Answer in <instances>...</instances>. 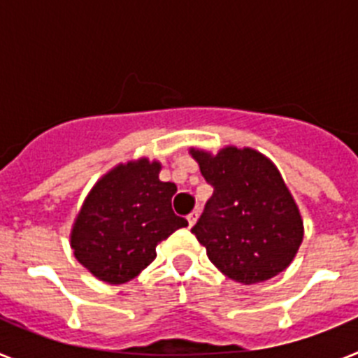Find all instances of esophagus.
I'll use <instances>...</instances> for the list:
<instances>
[{"instance_id": "34e87169", "label": "esophagus", "mask_w": 358, "mask_h": 358, "mask_svg": "<svg viewBox=\"0 0 358 358\" xmlns=\"http://www.w3.org/2000/svg\"><path fill=\"white\" fill-rule=\"evenodd\" d=\"M197 218H199L197 211H192V213H189L188 217H186V220H188V226H189V227L195 226V222H197Z\"/></svg>"}]
</instances>
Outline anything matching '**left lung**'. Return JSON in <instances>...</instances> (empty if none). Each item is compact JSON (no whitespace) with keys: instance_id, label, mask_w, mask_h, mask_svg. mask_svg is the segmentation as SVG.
I'll list each match as a JSON object with an SVG mask.
<instances>
[{"instance_id":"obj_1","label":"left lung","mask_w":358,"mask_h":358,"mask_svg":"<svg viewBox=\"0 0 358 358\" xmlns=\"http://www.w3.org/2000/svg\"><path fill=\"white\" fill-rule=\"evenodd\" d=\"M189 154L213 186L204 213L192 227L211 264L243 285L285 271L305 227L276 164L255 148L233 145L217 154L192 147Z\"/></svg>"}]
</instances>
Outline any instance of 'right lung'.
<instances>
[{"label":"right lung","instance_id":"obj_1","mask_svg":"<svg viewBox=\"0 0 358 358\" xmlns=\"http://www.w3.org/2000/svg\"><path fill=\"white\" fill-rule=\"evenodd\" d=\"M148 157L116 164L82 202L69 235L73 255L94 278L122 285L156 260V248L186 218L172 211L173 182L159 179Z\"/></svg>","mask_w":358,"mask_h":358}]
</instances>
